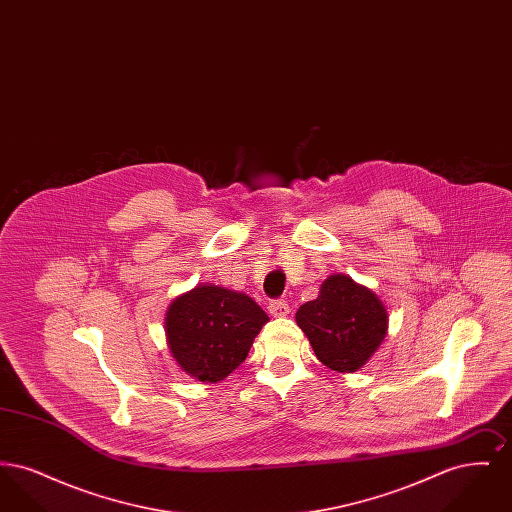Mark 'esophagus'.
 Instances as JSON below:
<instances>
[{
    "mask_svg": "<svg viewBox=\"0 0 512 512\" xmlns=\"http://www.w3.org/2000/svg\"><path fill=\"white\" fill-rule=\"evenodd\" d=\"M268 311L272 317H286L290 313V305L286 299H272L268 303Z\"/></svg>",
    "mask_w": 512,
    "mask_h": 512,
    "instance_id": "1",
    "label": "esophagus"
}]
</instances>
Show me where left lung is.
<instances>
[{
	"mask_svg": "<svg viewBox=\"0 0 512 512\" xmlns=\"http://www.w3.org/2000/svg\"><path fill=\"white\" fill-rule=\"evenodd\" d=\"M295 320L318 361L338 372L365 365L388 330V313L376 293L345 274L324 280L320 295L301 305Z\"/></svg>",
	"mask_w": 512,
	"mask_h": 512,
	"instance_id": "8db88e82",
	"label": "left lung"
}]
</instances>
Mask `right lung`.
<instances>
[{
    "instance_id": "right-lung-1",
    "label": "right lung",
    "mask_w": 512,
    "mask_h": 512,
    "mask_svg": "<svg viewBox=\"0 0 512 512\" xmlns=\"http://www.w3.org/2000/svg\"><path fill=\"white\" fill-rule=\"evenodd\" d=\"M267 313L245 293L199 286L167 313L172 357L199 382H220L242 365Z\"/></svg>"
}]
</instances>
